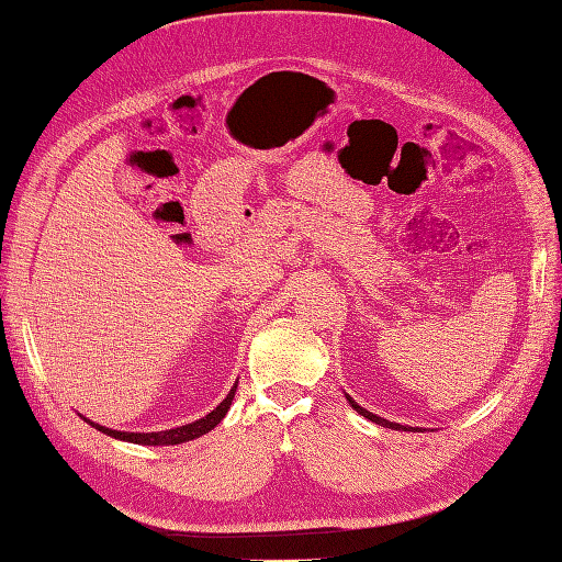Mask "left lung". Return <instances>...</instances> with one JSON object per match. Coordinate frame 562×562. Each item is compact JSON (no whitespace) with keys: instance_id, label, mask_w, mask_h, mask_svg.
I'll return each mask as SVG.
<instances>
[{"instance_id":"1","label":"left lung","mask_w":562,"mask_h":562,"mask_svg":"<svg viewBox=\"0 0 562 562\" xmlns=\"http://www.w3.org/2000/svg\"><path fill=\"white\" fill-rule=\"evenodd\" d=\"M347 396V394H345ZM347 401H349V405L353 407L356 413L359 415H363L366 419H370V422H375V424H380V427H386V429H396V431H422V429H417V427H403V424H398V422H389V419H384V417H378V415H372L370 411H366V407H361L359 403H356L351 396H347Z\"/></svg>"}]
</instances>
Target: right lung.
Wrapping results in <instances>:
<instances>
[{
    "instance_id": "1",
    "label": "right lung",
    "mask_w": 562,
    "mask_h": 562,
    "mask_svg": "<svg viewBox=\"0 0 562 562\" xmlns=\"http://www.w3.org/2000/svg\"><path fill=\"white\" fill-rule=\"evenodd\" d=\"M239 384V382H236ZM236 384L229 389L227 398L220 403L213 413H209L206 417H201L192 424H184V427H176V429H166V431H151V434H131V431H114V429H108V427H100V424L87 419L83 415H79L83 422H89L91 427H95L98 431H103L112 438H119V440H128V443H138V446H180V443H187V440H194L203 434H209L211 429H215L220 422H223V417L227 415L229 405H232V398L236 394Z\"/></svg>"
}]
</instances>
